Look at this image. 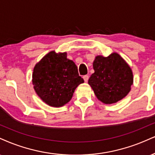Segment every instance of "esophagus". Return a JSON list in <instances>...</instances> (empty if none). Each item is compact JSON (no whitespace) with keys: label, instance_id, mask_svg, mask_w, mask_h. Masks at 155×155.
Returning <instances> with one entry per match:
<instances>
[{"label":"esophagus","instance_id":"obj_1","mask_svg":"<svg viewBox=\"0 0 155 155\" xmlns=\"http://www.w3.org/2000/svg\"><path fill=\"white\" fill-rule=\"evenodd\" d=\"M83 79H84V80L85 82H87V81H88V79H89V76L88 75L84 76Z\"/></svg>","mask_w":155,"mask_h":155}]
</instances>
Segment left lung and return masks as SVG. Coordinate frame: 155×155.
I'll list each match as a JSON object with an SVG mask.
<instances>
[{"label":"left lung","instance_id":"obj_1","mask_svg":"<svg viewBox=\"0 0 155 155\" xmlns=\"http://www.w3.org/2000/svg\"><path fill=\"white\" fill-rule=\"evenodd\" d=\"M94 73L88 84L97 98L104 104H113L129 93L134 83L133 72L126 61L117 53L107 57L97 55L93 61Z\"/></svg>","mask_w":155,"mask_h":155}]
</instances>
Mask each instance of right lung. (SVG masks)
<instances>
[{"mask_svg":"<svg viewBox=\"0 0 155 155\" xmlns=\"http://www.w3.org/2000/svg\"><path fill=\"white\" fill-rule=\"evenodd\" d=\"M84 82L67 53L52 50L36 63L32 73L35 92L45 103L60 107L71 100L74 91Z\"/></svg>","mask_w":155,"mask_h":155,"instance_id":"add662e5","label":"right lung"}]
</instances>
